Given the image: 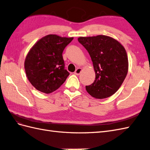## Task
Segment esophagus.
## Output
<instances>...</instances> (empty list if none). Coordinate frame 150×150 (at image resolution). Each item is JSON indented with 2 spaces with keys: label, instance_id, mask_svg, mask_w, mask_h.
Segmentation results:
<instances>
[{
  "label": "esophagus",
  "instance_id": "1",
  "mask_svg": "<svg viewBox=\"0 0 150 150\" xmlns=\"http://www.w3.org/2000/svg\"><path fill=\"white\" fill-rule=\"evenodd\" d=\"M82 68H78L77 69L75 70V71L74 72V73L75 75H80L81 74V73L82 72Z\"/></svg>",
  "mask_w": 150,
  "mask_h": 150
}]
</instances>
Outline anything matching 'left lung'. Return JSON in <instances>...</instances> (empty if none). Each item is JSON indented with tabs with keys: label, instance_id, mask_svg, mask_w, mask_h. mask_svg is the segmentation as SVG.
Listing matches in <instances>:
<instances>
[{
	"label": "left lung",
	"instance_id": "1",
	"mask_svg": "<svg viewBox=\"0 0 150 150\" xmlns=\"http://www.w3.org/2000/svg\"><path fill=\"white\" fill-rule=\"evenodd\" d=\"M93 62L95 79L86 86L88 93L98 99L108 98L119 90L128 71V59L124 47L113 38L100 35L80 37Z\"/></svg>",
	"mask_w": 150,
	"mask_h": 150
}]
</instances>
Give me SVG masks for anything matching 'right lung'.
Instances as JSON below:
<instances>
[{"label":"right lung","mask_w":150,"mask_h":150,"mask_svg":"<svg viewBox=\"0 0 150 150\" xmlns=\"http://www.w3.org/2000/svg\"><path fill=\"white\" fill-rule=\"evenodd\" d=\"M73 37L47 35L41 38L28 53L24 61L26 77L33 86L44 93L60 87L69 73L64 69L62 52Z\"/></svg>","instance_id":"right-lung-1"}]
</instances>
